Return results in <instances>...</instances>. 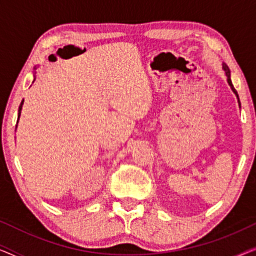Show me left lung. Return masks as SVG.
Returning <instances> with one entry per match:
<instances>
[{"label":"left lung","instance_id":"left-lung-1","mask_svg":"<svg viewBox=\"0 0 256 256\" xmlns=\"http://www.w3.org/2000/svg\"><path fill=\"white\" fill-rule=\"evenodd\" d=\"M222 70H224V73H225V76H226V78H227V82H228L230 90H232L233 93L236 96V99H238V104H239V107H241L240 100H239V96H238V92L236 90V88H234V86H233V84H232V80H230V71L228 66H227V65L225 64V62H224V64H222Z\"/></svg>","mask_w":256,"mask_h":256}]
</instances>
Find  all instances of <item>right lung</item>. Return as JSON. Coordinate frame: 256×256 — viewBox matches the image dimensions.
I'll return each instance as SVG.
<instances>
[{"mask_svg": "<svg viewBox=\"0 0 256 256\" xmlns=\"http://www.w3.org/2000/svg\"><path fill=\"white\" fill-rule=\"evenodd\" d=\"M36 68H34V70H36ZM34 73H36V72H34V79H36V78H34ZM23 102H24V100H22V102H20V107H18V116H17V124H18V120H20V110H22ZM16 127H17V126H16Z\"/></svg>", "mask_w": 256, "mask_h": 256, "instance_id": "1", "label": "right lung"}]
</instances>
